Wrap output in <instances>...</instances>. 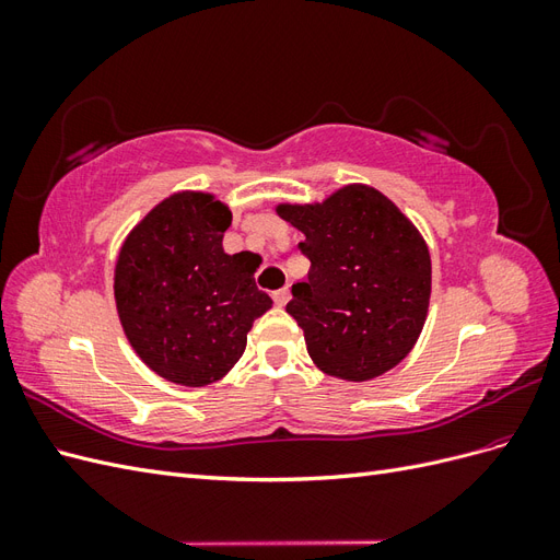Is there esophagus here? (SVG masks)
Here are the masks:
<instances>
[{
  "label": "esophagus",
  "mask_w": 560,
  "mask_h": 560,
  "mask_svg": "<svg viewBox=\"0 0 560 560\" xmlns=\"http://www.w3.org/2000/svg\"><path fill=\"white\" fill-rule=\"evenodd\" d=\"M273 301L278 303L280 308H282V306H287V301H290V290H287V287H282V290L273 292Z\"/></svg>",
  "instance_id": "1"
}]
</instances>
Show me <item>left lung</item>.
Instances as JSON below:
<instances>
[{
  "label": "left lung",
  "mask_w": 560,
  "mask_h": 560,
  "mask_svg": "<svg viewBox=\"0 0 560 560\" xmlns=\"http://www.w3.org/2000/svg\"><path fill=\"white\" fill-rule=\"evenodd\" d=\"M276 212L306 241V282L287 303L311 360L352 383L383 376L416 346L432 292L430 249L418 229L374 186L348 184L313 206Z\"/></svg>",
  "instance_id": "left-lung-1"
}]
</instances>
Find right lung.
Returning a JSON list of instances; mask_svg holds the SVG:
<instances>
[{
	"label": "right lung",
	"instance_id": "add662e5",
	"mask_svg": "<svg viewBox=\"0 0 560 560\" xmlns=\"http://www.w3.org/2000/svg\"><path fill=\"white\" fill-rule=\"evenodd\" d=\"M231 210L212 194L161 200L121 245L114 299L140 360L165 381L202 387L243 358L252 322L273 301L247 254H226Z\"/></svg>",
	"mask_w": 560,
	"mask_h": 560
}]
</instances>
